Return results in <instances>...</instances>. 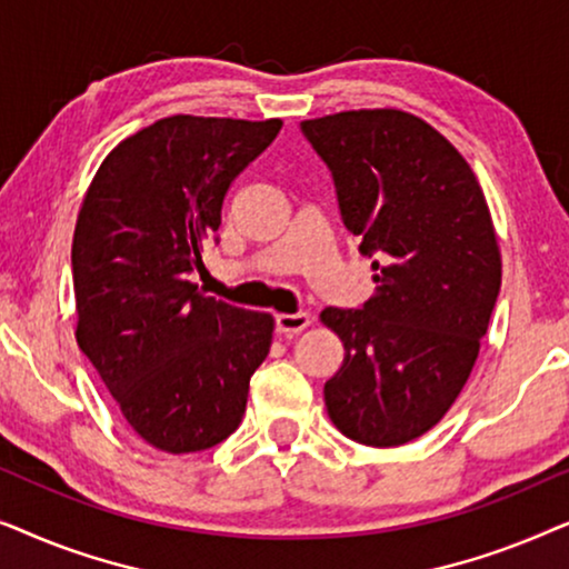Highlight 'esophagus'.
Returning <instances> with one entry per match:
<instances>
[{
  "instance_id": "1",
  "label": "esophagus",
  "mask_w": 569,
  "mask_h": 569,
  "mask_svg": "<svg viewBox=\"0 0 569 569\" xmlns=\"http://www.w3.org/2000/svg\"><path fill=\"white\" fill-rule=\"evenodd\" d=\"M310 316L306 310H298V313H279L277 316V331L284 333V337H295L302 329H308Z\"/></svg>"
}]
</instances>
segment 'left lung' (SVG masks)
I'll list each match as a JSON object with an SVG mask.
<instances>
[{
	"mask_svg": "<svg viewBox=\"0 0 569 569\" xmlns=\"http://www.w3.org/2000/svg\"><path fill=\"white\" fill-rule=\"evenodd\" d=\"M300 131L331 170L341 222L376 271V295L360 308L321 313L345 341L326 409L349 440L403 446L458 399L500 295L485 191L461 152L411 113L345 111Z\"/></svg>",
	"mask_w": 569,
	"mask_h": 569,
	"instance_id": "8db88e82",
	"label": "left lung"
}]
</instances>
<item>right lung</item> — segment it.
I'll use <instances>...</instances> for the list:
<instances>
[{
    "label": "right lung",
    "instance_id": "obj_1",
    "mask_svg": "<svg viewBox=\"0 0 569 569\" xmlns=\"http://www.w3.org/2000/svg\"><path fill=\"white\" fill-rule=\"evenodd\" d=\"M279 129V119L154 121L108 154L77 217V345L131 430L166 453L236 432L269 355L274 318L204 298L191 274L204 271L230 183Z\"/></svg>",
    "mask_w": 569,
    "mask_h": 569
}]
</instances>
